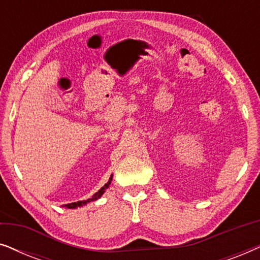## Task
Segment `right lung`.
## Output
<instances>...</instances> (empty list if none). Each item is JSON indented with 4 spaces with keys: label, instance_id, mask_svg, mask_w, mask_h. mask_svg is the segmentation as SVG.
I'll return each mask as SVG.
<instances>
[{
    "label": "right lung",
    "instance_id": "right-lung-1",
    "mask_svg": "<svg viewBox=\"0 0 260 260\" xmlns=\"http://www.w3.org/2000/svg\"><path fill=\"white\" fill-rule=\"evenodd\" d=\"M111 181H112V175L110 176V179H109V181H108V183H105L104 186H103V187L101 188V189H99V190L97 191V193H95V194H94L93 197H92V198L87 199V200H85V201H78V202H72V204H67V205H63V207H65V208H78V207H81V206H84V205L88 204V202L98 200V199L101 198L102 195L105 193V190L108 189L110 184H111Z\"/></svg>",
    "mask_w": 260,
    "mask_h": 260
}]
</instances>
